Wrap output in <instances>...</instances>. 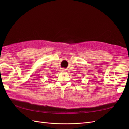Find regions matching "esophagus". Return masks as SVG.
I'll return each mask as SVG.
<instances>
[{"mask_svg": "<svg viewBox=\"0 0 129 129\" xmlns=\"http://www.w3.org/2000/svg\"><path fill=\"white\" fill-rule=\"evenodd\" d=\"M61 71H62V72H64V69H61Z\"/></svg>", "mask_w": 129, "mask_h": 129, "instance_id": "esophagus-1", "label": "esophagus"}]
</instances>
